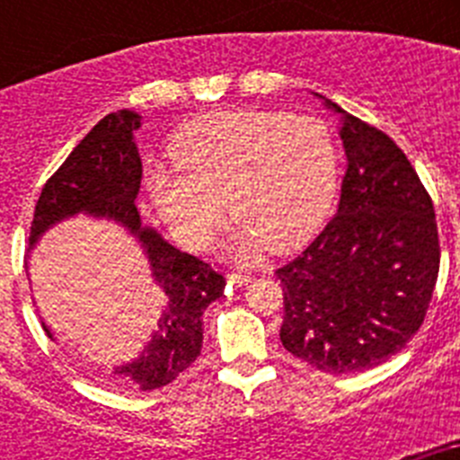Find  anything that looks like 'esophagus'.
<instances>
[{
    "label": "esophagus",
    "instance_id": "34e87169",
    "mask_svg": "<svg viewBox=\"0 0 460 460\" xmlns=\"http://www.w3.org/2000/svg\"><path fill=\"white\" fill-rule=\"evenodd\" d=\"M227 283H233V286H246L251 280L249 274H243V271H227Z\"/></svg>",
    "mask_w": 460,
    "mask_h": 460
}]
</instances>
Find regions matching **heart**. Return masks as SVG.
Segmentation results:
<instances>
[{
  "label": "heart",
  "instance_id": "1",
  "mask_svg": "<svg viewBox=\"0 0 460 460\" xmlns=\"http://www.w3.org/2000/svg\"><path fill=\"white\" fill-rule=\"evenodd\" d=\"M176 170L147 174L154 207L189 249H205L226 205L230 251H288L320 226L339 181V149L323 119L230 110L184 126L170 145Z\"/></svg>",
  "mask_w": 460,
  "mask_h": 460
}]
</instances>
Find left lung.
Segmentation results:
<instances>
[{
    "label": "left lung",
    "mask_w": 460,
    "mask_h": 460,
    "mask_svg": "<svg viewBox=\"0 0 460 460\" xmlns=\"http://www.w3.org/2000/svg\"><path fill=\"white\" fill-rule=\"evenodd\" d=\"M327 105L343 112L336 103ZM336 217L288 265L280 343L324 373H357L403 350L440 271L433 200L401 147L352 115Z\"/></svg>",
    "instance_id": "obj_1"
}]
</instances>
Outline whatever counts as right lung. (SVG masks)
<instances>
[{"mask_svg":"<svg viewBox=\"0 0 460 460\" xmlns=\"http://www.w3.org/2000/svg\"><path fill=\"white\" fill-rule=\"evenodd\" d=\"M137 126L140 117L131 110H121L103 117L80 140L40 190L30 243H36L52 223L78 211L115 218L145 243L154 276L168 295V308L140 359L115 373L124 385L147 392L177 380L200 357L202 313L223 295L226 279L205 260L181 253L156 230L142 226L136 205L142 177V161L133 142Z\"/></svg>","mask_w":460,"mask_h":460,"instance_id":"add662e5","label":"right lung"}]
</instances>
